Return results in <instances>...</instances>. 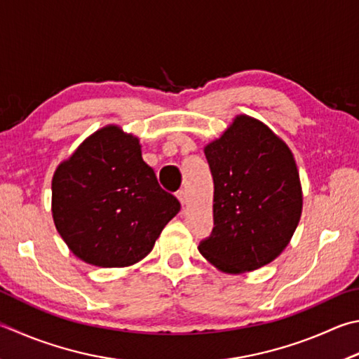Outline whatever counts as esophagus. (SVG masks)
Here are the masks:
<instances>
[{
    "mask_svg": "<svg viewBox=\"0 0 359 359\" xmlns=\"http://www.w3.org/2000/svg\"><path fill=\"white\" fill-rule=\"evenodd\" d=\"M175 196H177V199L180 201L182 205L187 204V191L185 190H179L177 193H175Z\"/></svg>",
    "mask_w": 359,
    "mask_h": 359,
    "instance_id": "esophagus-1",
    "label": "esophagus"
}]
</instances>
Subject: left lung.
<instances>
[{"label":"left lung","mask_w":359,"mask_h":359,"mask_svg":"<svg viewBox=\"0 0 359 359\" xmlns=\"http://www.w3.org/2000/svg\"><path fill=\"white\" fill-rule=\"evenodd\" d=\"M213 177V231L198 250L226 273L270 264L289 245L303 194L287 144L257 119L240 114L207 144Z\"/></svg>","instance_id":"8db88e82"}]
</instances>
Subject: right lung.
Returning a JSON list of instances; mask_svg holds the SVG:
<instances>
[{
    "mask_svg": "<svg viewBox=\"0 0 359 359\" xmlns=\"http://www.w3.org/2000/svg\"><path fill=\"white\" fill-rule=\"evenodd\" d=\"M179 210L142 160L140 140L116 126L84 140L51 182L57 232L76 257L103 269L146 257Z\"/></svg>",
    "mask_w": 359,
    "mask_h": 359,
    "instance_id": "add662e5",
    "label": "right lung"
}]
</instances>
